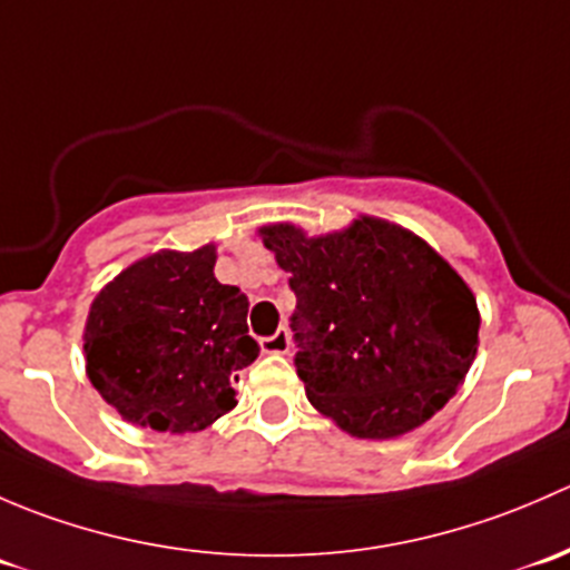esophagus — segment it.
Listing matches in <instances>:
<instances>
[{
  "instance_id": "obj_1",
  "label": "esophagus",
  "mask_w": 570,
  "mask_h": 570,
  "mask_svg": "<svg viewBox=\"0 0 570 570\" xmlns=\"http://www.w3.org/2000/svg\"><path fill=\"white\" fill-rule=\"evenodd\" d=\"M292 347V336L286 327H278L273 336L262 338V353H289Z\"/></svg>"
}]
</instances>
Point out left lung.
<instances>
[{
  "label": "left lung",
  "mask_w": 570,
  "mask_h": 570,
  "mask_svg": "<svg viewBox=\"0 0 570 570\" xmlns=\"http://www.w3.org/2000/svg\"><path fill=\"white\" fill-rule=\"evenodd\" d=\"M258 234L289 273L297 377L322 416L383 441L450 402L480 344L476 301L450 262L377 217L325 237L292 223Z\"/></svg>",
  "instance_id": "8db88e82"
}]
</instances>
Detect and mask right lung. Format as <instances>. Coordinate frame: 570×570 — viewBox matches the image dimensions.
Segmentation results:
<instances>
[{"instance_id":"add662e5","label":"right lung","mask_w":570,"mask_h":570,"mask_svg":"<svg viewBox=\"0 0 570 570\" xmlns=\"http://www.w3.org/2000/svg\"><path fill=\"white\" fill-rule=\"evenodd\" d=\"M215 245L151 253L90 303L88 377L126 422L198 433L237 405L234 383L258 344L248 297L215 278Z\"/></svg>"}]
</instances>
